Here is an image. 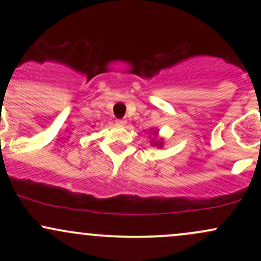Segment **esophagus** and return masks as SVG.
Returning a JSON list of instances; mask_svg holds the SVG:
<instances>
[{"mask_svg": "<svg viewBox=\"0 0 261 261\" xmlns=\"http://www.w3.org/2000/svg\"><path fill=\"white\" fill-rule=\"evenodd\" d=\"M115 124L116 125H121V126H122V125L126 124V120H124V119H116Z\"/></svg>", "mask_w": 261, "mask_h": 261, "instance_id": "1", "label": "esophagus"}]
</instances>
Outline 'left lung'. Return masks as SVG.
I'll list each match as a JSON object with an SVG mask.
<instances>
[{"label":"left lung","instance_id":"8db88e82","mask_svg":"<svg viewBox=\"0 0 261 261\" xmlns=\"http://www.w3.org/2000/svg\"><path fill=\"white\" fill-rule=\"evenodd\" d=\"M154 145H157V142H155V143H154ZM161 145H162V142H160V147H161Z\"/></svg>","mask_w":261,"mask_h":261}]
</instances>
